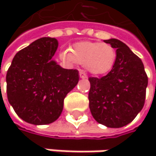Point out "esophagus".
<instances>
[{
  "label": "esophagus",
  "instance_id": "1",
  "mask_svg": "<svg viewBox=\"0 0 156 156\" xmlns=\"http://www.w3.org/2000/svg\"><path fill=\"white\" fill-rule=\"evenodd\" d=\"M79 77L81 78H87V74L84 72V71H80L79 72Z\"/></svg>",
  "mask_w": 156,
  "mask_h": 156
}]
</instances>
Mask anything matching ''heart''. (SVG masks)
Returning a JSON list of instances; mask_svg holds the SVG:
<instances>
[{"label":"heart","instance_id":"b5f03b06","mask_svg":"<svg viewBox=\"0 0 156 156\" xmlns=\"http://www.w3.org/2000/svg\"><path fill=\"white\" fill-rule=\"evenodd\" d=\"M60 58L69 63H78L93 75L109 72L115 65L116 52L108 43L81 41L74 44L69 50L60 53Z\"/></svg>","mask_w":156,"mask_h":156}]
</instances>
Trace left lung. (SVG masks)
I'll list each match as a JSON object with an SVG mask.
<instances>
[{
    "label": "left lung",
    "instance_id": "1",
    "mask_svg": "<svg viewBox=\"0 0 156 156\" xmlns=\"http://www.w3.org/2000/svg\"><path fill=\"white\" fill-rule=\"evenodd\" d=\"M104 41L116 48V58L108 75L88 78L89 108L98 123L119 128L131 123L143 108L148 78L142 60L124 42Z\"/></svg>",
    "mask_w": 156,
    "mask_h": 156
}]
</instances>
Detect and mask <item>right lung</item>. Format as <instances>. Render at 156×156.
Masks as SVG:
<instances>
[{"label": "right lung", "mask_w": 156, "mask_h": 156, "mask_svg": "<svg viewBox=\"0 0 156 156\" xmlns=\"http://www.w3.org/2000/svg\"><path fill=\"white\" fill-rule=\"evenodd\" d=\"M58 41L45 37L17 52L7 75V97L16 114L32 125L56 121L64 98L78 84L77 69H66L52 59Z\"/></svg>", "instance_id": "add662e5"}]
</instances>
